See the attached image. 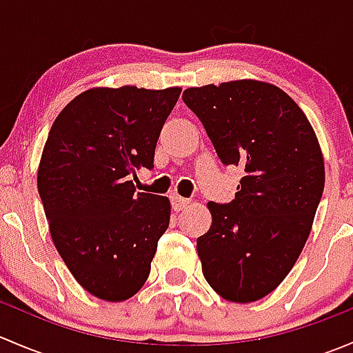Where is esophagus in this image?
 <instances>
[{"label":"esophagus","instance_id":"esophagus-1","mask_svg":"<svg viewBox=\"0 0 353 353\" xmlns=\"http://www.w3.org/2000/svg\"><path fill=\"white\" fill-rule=\"evenodd\" d=\"M170 201H172V208L176 210V212H179V210H184L190 205L191 199L179 196V194H170Z\"/></svg>","mask_w":353,"mask_h":353}]
</instances>
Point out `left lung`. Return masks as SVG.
<instances>
[{
	"label": "left lung",
	"instance_id": "8db88e82",
	"mask_svg": "<svg viewBox=\"0 0 353 353\" xmlns=\"http://www.w3.org/2000/svg\"><path fill=\"white\" fill-rule=\"evenodd\" d=\"M184 104L201 121L223 165L244 177L230 203L210 201L212 227L196 249L210 287L232 302H254L297 261L325 190V162L301 108L256 80L188 88Z\"/></svg>",
	"mask_w": 353,
	"mask_h": 353
}]
</instances>
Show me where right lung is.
<instances>
[{
  "label": "right lung",
  "mask_w": 353,
  "mask_h": 353,
  "mask_svg": "<svg viewBox=\"0 0 353 353\" xmlns=\"http://www.w3.org/2000/svg\"><path fill=\"white\" fill-rule=\"evenodd\" d=\"M181 88H92L49 131L37 188L56 249L87 292L133 297L150 275L169 227L165 196L137 193L131 176L152 169L157 140Z\"/></svg>",
  "instance_id": "1"
}]
</instances>
